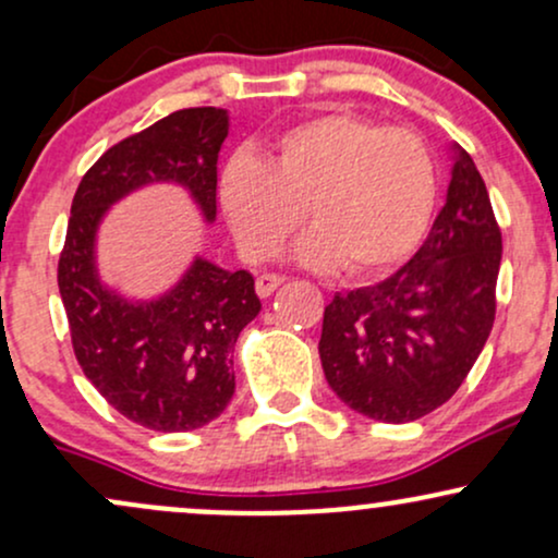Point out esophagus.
Wrapping results in <instances>:
<instances>
[{"mask_svg": "<svg viewBox=\"0 0 558 558\" xmlns=\"http://www.w3.org/2000/svg\"><path fill=\"white\" fill-rule=\"evenodd\" d=\"M283 275H275V272H265V275H259L257 278V293L262 299L265 296H270V293L275 291V288H278L280 283H283Z\"/></svg>", "mask_w": 558, "mask_h": 558, "instance_id": "obj_1", "label": "esophagus"}]
</instances>
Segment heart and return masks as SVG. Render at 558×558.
Instances as JSON below:
<instances>
[{"label":"heart","instance_id":"heart-1","mask_svg":"<svg viewBox=\"0 0 558 558\" xmlns=\"http://www.w3.org/2000/svg\"><path fill=\"white\" fill-rule=\"evenodd\" d=\"M220 198L241 248L278 254L299 228L312 267L369 278L412 254L435 202V168L420 136L354 112H325L280 133L259 159L235 157Z\"/></svg>","mask_w":558,"mask_h":558}]
</instances>
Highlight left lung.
Listing matches in <instances>:
<instances>
[{
  "label": "left lung",
  "mask_w": 558,
  "mask_h": 558,
  "mask_svg": "<svg viewBox=\"0 0 558 558\" xmlns=\"http://www.w3.org/2000/svg\"><path fill=\"white\" fill-rule=\"evenodd\" d=\"M498 267L501 228L488 189L457 149L446 204L417 254L325 306L319 360L338 399L393 425L451 399L490 336Z\"/></svg>",
  "instance_id": "obj_1"
}]
</instances>
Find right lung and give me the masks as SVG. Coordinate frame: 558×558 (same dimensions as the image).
<instances>
[{
	"instance_id": "1",
	"label": "right lung",
	"mask_w": 558,
	"mask_h": 558,
	"mask_svg": "<svg viewBox=\"0 0 558 558\" xmlns=\"http://www.w3.org/2000/svg\"><path fill=\"white\" fill-rule=\"evenodd\" d=\"M226 136V110L172 112L96 159L70 207L57 286L75 360L112 409L157 433L196 430L226 412L235 390V341L262 310L254 278L196 259L170 293L131 304L99 283L96 228L110 204L159 181L185 185L215 220Z\"/></svg>"
}]
</instances>
